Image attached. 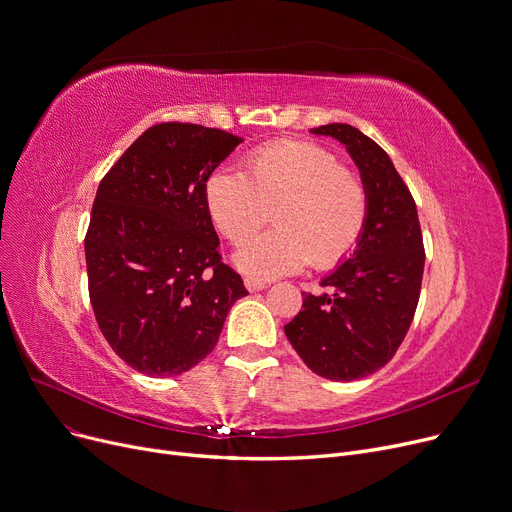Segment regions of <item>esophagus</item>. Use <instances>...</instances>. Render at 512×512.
Masks as SVG:
<instances>
[{
    "instance_id": "esophagus-1",
    "label": "esophagus",
    "mask_w": 512,
    "mask_h": 512,
    "mask_svg": "<svg viewBox=\"0 0 512 512\" xmlns=\"http://www.w3.org/2000/svg\"><path fill=\"white\" fill-rule=\"evenodd\" d=\"M245 286L249 292H257V290H263L267 286V282L257 280V278H245Z\"/></svg>"
}]
</instances>
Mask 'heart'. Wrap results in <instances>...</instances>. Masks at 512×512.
Here are the masks:
<instances>
[{"instance_id": "b5f03b06", "label": "heart", "mask_w": 512, "mask_h": 512, "mask_svg": "<svg viewBox=\"0 0 512 512\" xmlns=\"http://www.w3.org/2000/svg\"><path fill=\"white\" fill-rule=\"evenodd\" d=\"M213 224L234 245L275 211L277 230L234 253L240 272L257 280L301 272L309 263L330 270L351 255L367 220L361 174L309 141H276L247 157V176L215 170L205 182Z\"/></svg>"}]
</instances>
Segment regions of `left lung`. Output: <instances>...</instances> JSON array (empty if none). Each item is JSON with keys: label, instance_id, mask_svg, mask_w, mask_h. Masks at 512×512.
Instances as JSON below:
<instances>
[{"label": "left lung", "instance_id": "1", "mask_svg": "<svg viewBox=\"0 0 512 512\" xmlns=\"http://www.w3.org/2000/svg\"><path fill=\"white\" fill-rule=\"evenodd\" d=\"M353 155L367 188V220L357 251L303 292L284 326L305 365L321 378L351 382L384 367L405 340L421 294L425 249L415 199L388 153L351 124L311 128Z\"/></svg>", "mask_w": 512, "mask_h": 512}]
</instances>
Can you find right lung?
I'll use <instances>...</instances> for the list:
<instances>
[{
	"mask_svg": "<svg viewBox=\"0 0 512 512\" xmlns=\"http://www.w3.org/2000/svg\"><path fill=\"white\" fill-rule=\"evenodd\" d=\"M240 143L186 122L147 128L97 188L85 236L93 313L114 353L151 378L193 369L247 297L222 261L205 182Z\"/></svg>",
	"mask_w": 512,
	"mask_h": 512,
	"instance_id": "1",
	"label": "right lung"
}]
</instances>
